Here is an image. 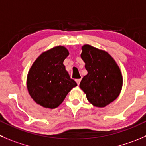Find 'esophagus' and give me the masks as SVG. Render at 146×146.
Wrapping results in <instances>:
<instances>
[{
    "label": "esophagus",
    "mask_w": 146,
    "mask_h": 146,
    "mask_svg": "<svg viewBox=\"0 0 146 146\" xmlns=\"http://www.w3.org/2000/svg\"><path fill=\"white\" fill-rule=\"evenodd\" d=\"M76 83H77V84H78V85H79V84H80V81H81V78L76 79Z\"/></svg>",
    "instance_id": "esophagus-1"
}]
</instances>
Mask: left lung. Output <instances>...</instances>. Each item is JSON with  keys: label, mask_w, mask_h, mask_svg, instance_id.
<instances>
[{"label": "left lung", "mask_w": 146, "mask_h": 146, "mask_svg": "<svg viewBox=\"0 0 146 146\" xmlns=\"http://www.w3.org/2000/svg\"><path fill=\"white\" fill-rule=\"evenodd\" d=\"M81 58L88 74L83 78L80 88L88 100L97 107H105L118 98L123 86L121 70L107 52L90 45L82 47Z\"/></svg>", "instance_id": "1"}]
</instances>
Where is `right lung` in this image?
I'll return each mask as SVG.
<instances>
[{"instance_id":"right-lung-1","label":"right lung","mask_w":146,"mask_h":146,"mask_svg":"<svg viewBox=\"0 0 146 146\" xmlns=\"http://www.w3.org/2000/svg\"><path fill=\"white\" fill-rule=\"evenodd\" d=\"M68 55L66 48L56 46L42 53L31 66L27 78V88L38 104L56 108L68 92L77 86L63 65Z\"/></svg>"}]
</instances>
